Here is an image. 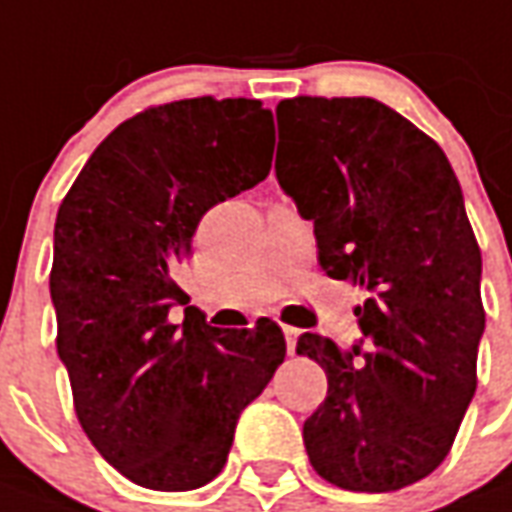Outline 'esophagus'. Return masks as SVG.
Returning <instances> with one entry per match:
<instances>
[{"mask_svg":"<svg viewBox=\"0 0 512 512\" xmlns=\"http://www.w3.org/2000/svg\"><path fill=\"white\" fill-rule=\"evenodd\" d=\"M282 333L284 338H287V351L290 354H295V346H298V327H290V325H282Z\"/></svg>","mask_w":512,"mask_h":512,"instance_id":"esophagus-1","label":"esophagus"}]
</instances>
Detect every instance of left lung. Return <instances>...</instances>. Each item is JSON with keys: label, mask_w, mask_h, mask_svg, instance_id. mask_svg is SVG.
<instances>
[{"label": "left lung", "mask_w": 512, "mask_h": 512, "mask_svg": "<svg viewBox=\"0 0 512 512\" xmlns=\"http://www.w3.org/2000/svg\"><path fill=\"white\" fill-rule=\"evenodd\" d=\"M276 123V179L314 222L322 271L368 292L365 349L298 338L327 373L308 459L341 489H403L446 459L478 386L486 311L462 187L438 142L376 99L295 96Z\"/></svg>", "instance_id": "8db88e82"}]
</instances>
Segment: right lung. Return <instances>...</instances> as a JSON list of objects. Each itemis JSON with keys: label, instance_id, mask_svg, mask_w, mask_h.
<instances>
[{"label": "right lung", "instance_id": "add662e5", "mask_svg": "<svg viewBox=\"0 0 512 512\" xmlns=\"http://www.w3.org/2000/svg\"><path fill=\"white\" fill-rule=\"evenodd\" d=\"M273 115L257 99L147 107L93 150L58 206L50 298L74 413L136 486L187 491L220 475L241 411L284 362L282 327L220 330L186 309L177 268L212 206L263 182Z\"/></svg>", "mask_w": 512, "mask_h": 512}]
</instances>
